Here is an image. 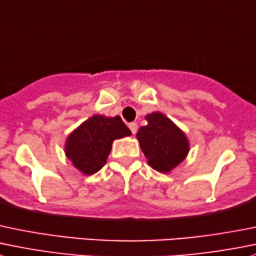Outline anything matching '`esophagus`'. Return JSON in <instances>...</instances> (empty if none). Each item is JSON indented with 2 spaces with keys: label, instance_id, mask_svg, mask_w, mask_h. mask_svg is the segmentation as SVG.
<instances>
[{
  "label": "esophagus",
  "instance_id": "obj_1",
  "mask_svg": "<svg viewBox=\"0 0 256 256\" xmlns=\"http://www.w3.org/2000/svg\"><path fill=\"white\" fill-rule=\"evenodd\" d=\"M128 128H130L131 132H132V134H136V131H138V124H136V122H131V124H128Z\"/></svg>",
  "mask_w": 256,
  "mask_h": 256
}]
</instances>
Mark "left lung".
Returning <instances> with one entry per match:
<instances>
[{
	"label": "left lung",
	"instance_id": "obj_1",
	"mask_svg": "<svg viewBox=\"0 0 256 256\" xmlns=\"http://www.w3.org/2000/svg\"><path fill=\"white\" fill-rule=\"evenodd\" d=\"M145 118L148 125L141 126L136 134L141 150L154 170L170 172L188 155V138L164 114H148Z\"/></svg>",
	"mask_w": 256,
	"mask_h": 256
}]
</instances>
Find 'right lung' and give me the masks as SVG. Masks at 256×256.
<instances>
[{"mask_svg": "<svg viewBox=\"0 0 256 256\" xmlns=\"http://www.w3.org/2000/svg\"><path fill=\"white\" fill-rule=\"evenodd\" d=\"M130 135L120 116L94 115L68 135L65 154L78 170L92 175L106 164L114 140Z\"/></svg>", "mask_w": 256, "mask_h": 256, "instance_id": "right-lung-1", "label": "right lung"}]
</instances>
